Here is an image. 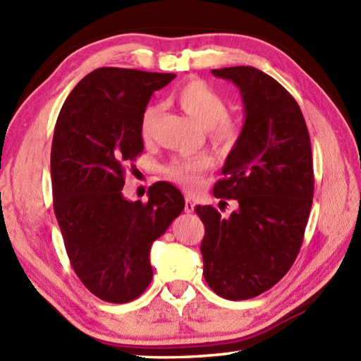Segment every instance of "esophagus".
<instances>
[{"label":"esophagus","instance_id":"esophagus-1","mask_svg":"<svg viewBox=\"0 0 361 361\" xmlns=\"http://www.w3.org/2000/svg\"><path fill=\"white\" fill-rule=\"evenodd\" d=\"M194 209H195L194 200H192V198H190L189 195H186V197H185V212L190 214V212H194Z\"/></svg>","mask_w":361,"mask_h":361}]
</instances>
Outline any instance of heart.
Instances as JSON below:
<instances>
[{
	"label": "heart",
	"instance_id": "obj_1",
	"mask_svg": "<svg viewBox=\"0 0 361 361\" xmlns=\"http://www.w3.org/2000/svg\"><path fill=\"white\" fill-rule=\"evenodd\" d=\"M175 99L186 114L208 128L211 137L217 144H233L239 135L235 122L226 116L228 106L225 99L203 80H188L175 91ZM159 106L152 104L141 116L140 132L144 140H149L153 124L158 116ZM212 166L211 157L204 153L183 155L173 158L164 167V175L188 189L200 186L203 175Z\"/></svg>",
	"mask_w": 361,
	"mask_h": 361
}]
</instances>
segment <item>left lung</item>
<instances>
[{"instance_id": "obj_1", "label": "left lung", "mask_w": 361, "mask_h": 361, "mask_svg": "<svg viewBox=\"0 0 361 361\" xmlns=\"http://www.w3.org/2000/svg\"><path fill=\"white\" fill-rule=\"evenodd\" d=\"M212 74L240 90L245 122L212 190L239 208L229 217L195 208L203 274L219 296L240 301L271 288L295 262L312 208V147L301 109L279 82L252 66Z\"/></svg>"}]
</instances>
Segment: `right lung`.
<instances>
[{
    "label": "right lung",
    "instance_id": "add662e5",
    "mask_svg": "<svg viewBox=\"0 0 361 361\" xmlns=\"http://www.w3.org/2000/svg\"><path fill=\"white\" fill-rule=\"evenodd\" d=\"M175 74L97 68L66 97L51 149L54 212L75 274L106 302L133 301L149 287L150 248L185 209L166 181L149 200L122 195L124 166L144 149L141 116Z\"/></svg>",
    "mask_w": 361,
    "mask_h": 361
}]
</instances>
